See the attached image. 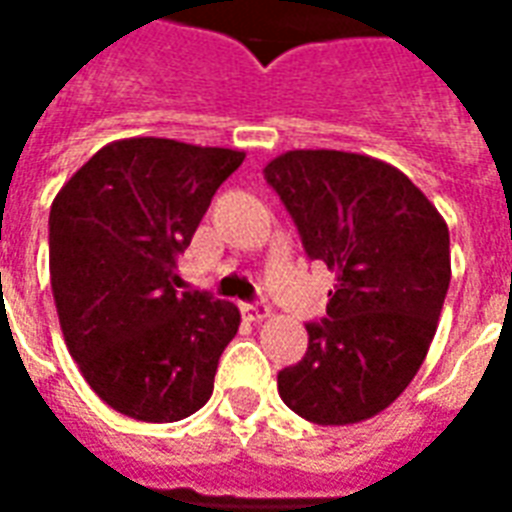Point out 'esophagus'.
Masks as SVG:
<instances>
[{"label":"esophagus","instance_id":"obj_1","mask_svg":"<svg viewBox=\"0 0 512 512\" xmlns=\"http://www.w3.org/2000/svg\"><path fill=\"white\" fill-rule=\"evenodd\" d=\"M241 312H244L246 321H255V323L266 321L268 315H271V310H268V307H260V304H244Z\"/></svg>","mask_w":512,"mask_h":512}]
</instances>
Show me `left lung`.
<instances>
[{
	"mask_svg": "<svg viewBox=\"0 0 512 512\" xmlns=\"http://www.w3.org/2000/svg\"><path fill=\"white\" fill-rule=\"evenodd\" d=\"M312 260L334 271L326 321L307 323L279 397L315 425L376 417L414 381L450 288V230L392 164L345 150H288L266 164Z\"/></svg>",
	"mask_w": 512,
	"mask_h": 512,
	"instance_id": "left-lung-1",
	"label": "left lung"
}]
</instances>
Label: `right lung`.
I'll use <instances>...</instances> for the list:
<instances>
[{"mask_svg": "<svg viewBox=\"0 0 512 512\" xmlns=\"http://www.w3.org/2000/svg\"><path fill=\"white\" fill-rule=\"evenodd\" d=\"M244 150L128 136L57 191L51 293L68 351L95 395L139 422H178L208 403L241 312L180 293L178 257Z\"/></svg>", "mask_w": 512, "mask_h": 512, "instance_id": "1", "label": "right lung"}]
</instances>
